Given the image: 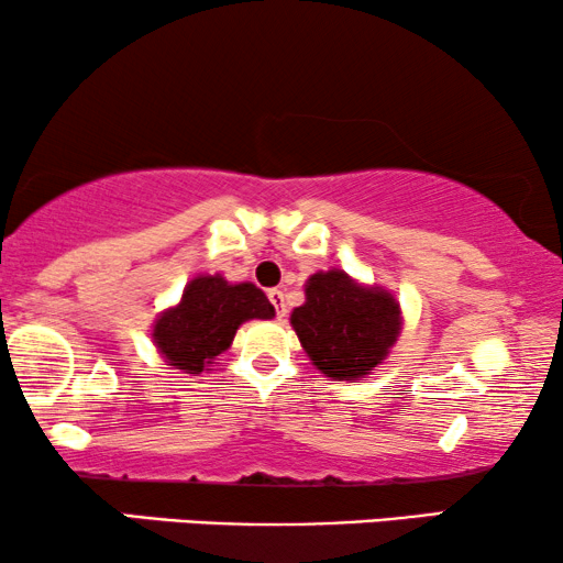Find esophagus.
<instances>
[{
  "label": "esophagus",
  "mask_w": 563,
  "mask_h": 563,
  "mask_svg": "<svg viewBox=\"0 0 563 563\" xmlns=\"http://www.w3.org/2000/svg\"><path fill=\"white\" fill-rule=\"evenodd\" d=\"M268 299H272V305L276 308V318H279V320L287 318V299H284V291L282 289H268Z\"/></svg>",
  "instance_id": "esophagus-1"
}]
</instances>
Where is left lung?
Returning <instances> with one entry per match:
<instances>
[{"instance_id": "left-lung-1", "label": "left lung", "mask_w": 563, "mask_h": 563, "mask_svg": "<svg viewBox=\"0 0 563 563\" xmlns=\"http://www.w3.org/2000/svg\"><path fill=\"white\" fill-rule=\"evenodd\" d=\"M291 328L310 362L333 379L369 375L398 341L400 305L388 289L364 287L346 272L312 274Z\"/></svg>"}]
</instances>
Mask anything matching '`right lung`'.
I'll return each instance as SVG.
<instances>
[{
    "label": "right lung",
    "mask_w": 563,
    "mask_h": 563,
    "mask_svg": "<svg viewBox=\"0 0 563 563\" xmlns=\"http://www.w3.org/2000/svg\"><path fill=\"white\" fill-rule=\"evenodd\" d=\"M253 318H274V305L255 284L201 274L186 284L180 302L155 320L152 341L173 369L201 375Z\"/></svg>",
    "instance_id": "obj_1"
}]
</instances>
